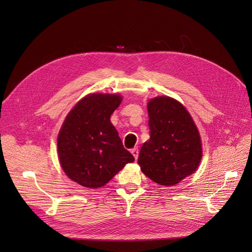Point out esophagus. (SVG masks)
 <instances>
[{"label":"esophagus","instance_id":"esophagus-1","mask_svg":"<svg viewBox=\"0 0 252 252\" xmlns=\"http://www.w3.org/2000/svg\"><path fill=\"white\" fill-rule=\"evenodd\" d=\"M131 154H132V156L134 157L135 159L138 158V157H139V149H138V147H134L133 149H131Z\"/></svg>","mask_w":252,"mask_h":252}]
</instances>
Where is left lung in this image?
Masks as SVG:
<instances>
[{"mask_svg":"<svg viewBox=\"0 0 252 252\" xmlns=\"http://www.w3.org/2000/svg\"><path fill=\"white\" fill-rule=\"evenodd\" d=\"M150 139L143 144L138 163L145 175L163 186H173L192 174L201 162L199 130L187 109L169 96L147 104Z\"/></svg>","mask_w":252,"mask_h":252,"instance_id":"8db88e82","label":"left lung"}]
</instances>
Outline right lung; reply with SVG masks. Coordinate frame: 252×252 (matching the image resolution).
I'll return each mask as SVG.
<instances>
[{"label":"right lung","mask_w":252,"mask_h":252,"mask_svg":"<svg viewBox=\"0 0 252 252\" xmlns=\"http://www.w3.org/2000/svg\"><path fill=\"white\" fill-rule=\"evenodd\" d=\"M122 96L91 94L67 114L58 136L59 159L70 180L87 188L102 187L134 161L111 124Z\"/></svg>","instance_id":"add662e5"}]
</instances>
